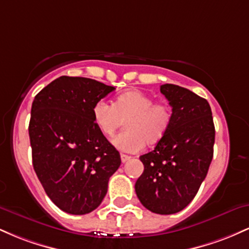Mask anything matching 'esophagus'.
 Masks as SVG:
<instances>
[{"label":"esophagus","instance_id":"obj_1","mask_svg":"<svg viewBox=\"0 0 249 249\" xmlns=\"http://www.w3.org/2000/svg\"><path fill=\"white\" fill-rule=\"evenodd\" d=\"M121 159H122L123 162H126L127 160H130L131 157L127 156V154H121Z\"/></svg>","mask_w":249,"mask_h":249}]
</instances>
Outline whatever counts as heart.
I'll return each instance as SVG.
<instances>
[{
	"instance_id": "1",
	"label": "heart",
	"mask_w": 249,
	"mask_h": 249,
	"mask_svg": "<svg viewBox=\"0 0 249 249\" xmlns=\"http://www.w3.org/2000/svg\"><path fill=\"white\" fill-rule=\"evenodd\" d=\"M92 119L104 136H112L125 122L126 130L112 139L119 150L136 153L145 144H156L164 138L172 123V108L156 102L141 90H128L116 97L113 104L98 99L92 107Z\"/></svg>"
}]
</instances>
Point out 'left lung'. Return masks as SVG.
<instances>
[{
    "label": "left lung",
    "instance_id": "1",
    "mask_svg": "<svg viewBox=\"0 0 249 249\" xmlns=\"http://www.w3.org/2000/svg\"><path fill=\"white\" fill-rule=\"evenodd\" d=\"M172 123L153 151L141 156L144 172L134 188L142 206L157 214L178 213L192 201L206 178L215 139L212 111L188 89L164 84Z\"/></svg>",
    "mask_w": 249,
    "mask_h": 249
}]
</instances>
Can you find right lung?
Returning a JSON list of instances; mask_svg holds the SVG:
<instances>
[{
    "instance_id": "1",
    "label": "right lung",
    "mask_w": 249,
    "mask_h": 249,
    "mask_svg": "<svg viewBox=\"0 0 249 249\" xmlns=\"http://www.w3.org/2000/svg\"><path fill=\"white\" fill-rule=\"evenodd\" d=\"M116 88L62 76L37 93L29 137L34 170L45 193L64 212L82 215L101 205L121 156L97 128L92 107Z\"/></svg>"
}]
</instances>
